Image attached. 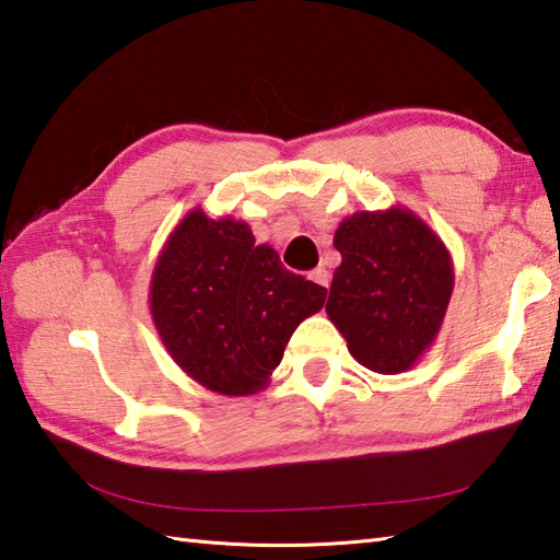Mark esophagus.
Segmentation results:
<instances>
[{
    "mask_svg": "<svg viewBox=\"0 0 560 560\" xmlns=\"http://www.w3.org/2000/svg\"><path fill=\"white\" fill-rule=\"evenodd\" d=\"M308 279L315 281L317 287H330V271H327L325 267H317L308 273Z\"/></svg>",
    "mask_w": 560,
    "mask_h": 560,
    "instance_id": "esophagus-1",
    "label": "esophagus"
}]
</instances>
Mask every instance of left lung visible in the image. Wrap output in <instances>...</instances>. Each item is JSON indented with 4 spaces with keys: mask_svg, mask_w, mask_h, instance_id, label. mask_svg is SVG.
Instances as JSON below:
<instances>
[{
    "mask_svg": "<svg viewBox=\"0 0 560 560\" xmlns=\"http://www.w3.org/2000/svg\"><path fill=\"white\" fill-rule=\"evenodd\" d=\"M342 265L325 311L361 366L402 374L442 330L454 291V261L410 208L357 211L335 230Z\"/></svg>",
    "mask_w": 560,
    "mask_h": 560,
    "instance_id": "1",
    "label": "left lung"
}]
</instances>
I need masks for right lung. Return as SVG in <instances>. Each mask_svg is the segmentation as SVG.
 Masks as SVG:
<instances>
[{"instance_id": "1", "label": "right lung", "mask_w": 560, "mask_h": 560, "mask_svg": "<svg viewBox=\"0 0 560 560\" xmlns=\"http://www.w3.org/2000/svg\"><path fill=\"white\" fill-rule=\"evenodd\" d=\"M327 289L283 269L245 221L186 213L150 279V315L186 376L221 396H252L271 378L289 339L323 308Z\"/></svg>"}]
</instances>
